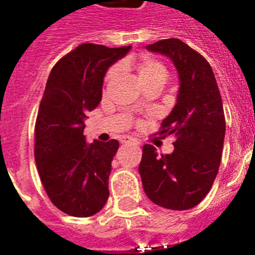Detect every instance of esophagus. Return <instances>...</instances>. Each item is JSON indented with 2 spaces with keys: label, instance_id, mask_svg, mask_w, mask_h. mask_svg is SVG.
Segmentation results:
<instances>
[{
  "label": "esophagus",
  "instance_id": "esophagus-1",
  "mask_svg": "<svg viewBox=\"0 0 255 255\" xmlns=\"http://www.w3.org/2000/svg\"><path fill=\"white\" fill-rule=\"evenodd\" d=\"M122 143H126V145H129V143H133V145H137L138 143V141L134 140V138H132V137L129 136H125V137H122Z\"/></svg>",
  "mask_w": 255,
  "mask_h": 255
}]
</instances>
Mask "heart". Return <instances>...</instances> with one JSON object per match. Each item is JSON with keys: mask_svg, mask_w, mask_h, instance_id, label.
<instances>
[{"mask_svg": "<svg viewBox=\"0 0 255 255\" xmlns=\"http://www.w3.org/2000/svg\"><path fill=\"white\" fill-rule=\"evenodd\" d=\"M118 68L122 70H134L141 86L155 79H161L164 82L167 78V70L164 65L154 57L149 55H142L140 57H127L119 63L118 66H114L106 74V81L110 82L118 74Z\"/></svg>", "mask_w": 255, "mask_h": 255, "instance_id": "heart-1", "label": "heart"}]
</instances>
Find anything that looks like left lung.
I'll return each instance as SVG.
<instances>
[{
    "mask_svg": "<svg viewBox=\"0 0 255 255\" xmlns=\"http://www.w3.org/2000/svg\"><path fill=\"white\" fill-rule=\"evenodd\" d=\"M165 55L178 72L177 103L164 121L160 134H174V150L158 155L155 147H142L138 172L147 198L172 210L191 209L213 186L225 141L222 99L210 64L178 38L146 46Z\"/></svg>",
    "mask_w": 255,
    "mask_h": 255,
    "instance_id": "8db88e82",
    "label": "left lung"
}]
</instances>
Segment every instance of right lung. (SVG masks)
<instances>
[{
  "instance_id": "add662e5",
  "label": "right lung",
  "mask_w": 255,
  "mask_h": 255,
  "mask_svg": "<svg viewBox=\"0 0 255 255\" xmlns=\"http://www.w3.org/2000/svg\"><path fill=\"white\" fill-rule=\"evenodd\" d=\"M129 50L83 43L61 57L48 75L35 121L34 159L50 200L69 216H94L109 198L119 142L88 143L83 129L88 112L100 104L109 66Z\"/></svg>"
}]
</instances>
